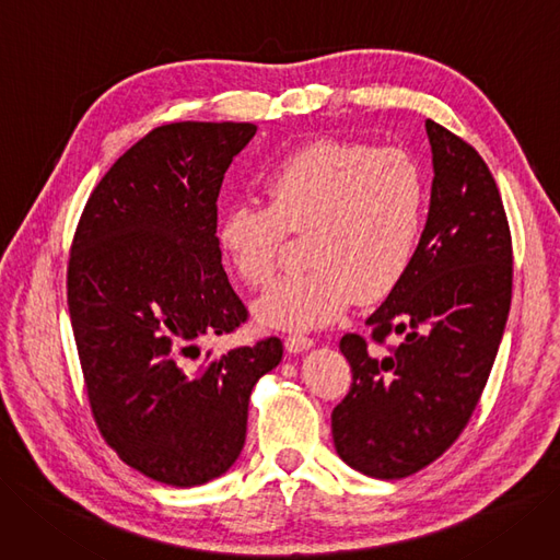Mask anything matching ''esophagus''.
Returning a JSON list of instances; mask_svg holds the SVG:
<instances>
[{"label":"esophagus","instance_id":"34e87169","mask_svg":"<svg viewBox=\"0 0 560 560\" xmlns=\"http://www.w3.org/2000/svg\"><path fill=\"white\" fill-rule=\"evenodd\" d=\"M312 346H314L312 337H304V335H288L285 337V348L291 350V353H304V350H308Z\"/></svg>","mask_w":560,"mask_h":560}]
</instances>
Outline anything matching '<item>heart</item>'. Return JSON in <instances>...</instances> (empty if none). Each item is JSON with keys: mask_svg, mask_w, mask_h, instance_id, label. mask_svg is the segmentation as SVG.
Returning a JSON list of instances; mask_svg holds the SVG:
<instances>
[{"mask_svg": "<svg viewBox=\"0 0 560 560\" xmlns=\"http://www.w3.org/2000/svg\"><path fill=\"white\" fill-rule=\"evenodd\" d=\"M267 205L235 202L219 214L217 244L252 288L272 281L288 233H306L300 275L256 302L258 323L316 329L335 323L355 295L395 291L422 240L429 186L406 150L318 140L281 159L262 182Z\"/></svg>", "mask_w": 560, "mask_h": 560, "instance_id": "obj_1", "label": "heart"}]
</instances>
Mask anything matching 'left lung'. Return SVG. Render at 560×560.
Instances as JSON below:
<instances>
[{"label":"left lung","instance_id":"obj_1","mask_svg":"<svg viewBox=\"0 0 560 560\" xmlns=\"http://www.w3.org/2000/svg\"><path fill=\"white\" fill-rule=\"evenodd\" d=\"M433 182L408 272L366 318L374 343L343 335L353 371L332 410L339 457L369 478L399 480L459 439L499 353L512 300V237L487 163L466 140L427 119Z\"/></svg>","mask_w":560,"mask_h":560}]
</instances>
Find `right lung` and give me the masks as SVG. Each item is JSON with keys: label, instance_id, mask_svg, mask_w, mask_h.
Returning a JSON list of instances; mask_svg holds the SVG:
<instances>
[{"label": "right lung", "instance_id": "1", "mask_svg": "<svg viewBox=\"0 0 560 560\" xmlns=\"http://www.w3.org/2000/svg\"><path fill=\"white\" fill-rule=\"evenodd\" d=\"M248 121H175L124 152L78 221L67 300L92 416L124 464L171 487L235 464L248 397L283 355L277 337L207 353L248 312L228 283L217 198L256 136Z\"/></svg>", "mask_w": 560, "mask_h": 560}]
</instances>
